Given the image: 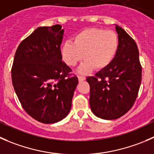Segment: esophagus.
I'll return each mask as SVG.
<instances>
[{
    "mask_svg": "<svg viewBox=\"0 0 154 154\" xmlns=\"http://www.w3.org/2000/svg\"><path fill=\"white\" fill-rule=\"evenodd\" d=\"M86 80V77H83V76H78V80L80 82L83 81V80Z\"/></svg>",
    "mask_w": 154,
    "mask_h": 154,
    "instance_id": "esophagus-1",
    "label": "esophagus"
}]
</instances>
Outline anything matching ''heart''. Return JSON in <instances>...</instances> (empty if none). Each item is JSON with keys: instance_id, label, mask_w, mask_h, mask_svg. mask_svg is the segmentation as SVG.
Wrapping results in <instances>:
<instances>
[{"instance_id": "heart-1", "label": "heart", "mask_w": 154, "mask_h": 154, "mask_svg": "<svg viewBox=\"0 0 154 154\" xmlns=\"http://www.w3.org/2000/svg\"><path fill=\"white\" fill-rule=\"evenodd\" d=\"M119 37L116 32L99 28H89L77 33L73 43L65 41L61 46L62 59L68 66L74 67L84 58L78 72L87 74L95 68L101 71L107 68L119 50Z\"/></svg>"}]
</instances>
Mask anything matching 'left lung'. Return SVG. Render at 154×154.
<instances>
[{
	"label": "left lung",
	"mask_w": 154,
	"mask_h": 154,
	"mask_svg": "<svg viewBox=\"0 0 154 154\" xmlns=\"http://www.w3.org/2000/svg\"><path fill=\"white\" fill-rule=\"evenodd\" d=\"M119 37L117 54L107 68L88 77L89 105L104 120H115L127 113L135 103L141 82L138 47L125 30L116 25Z\"/></svg>",
	"instance_id": "1"
}]
</instances>
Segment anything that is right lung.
Returning a JSON list of instances; mask_svg holds the SVG:
<instances>
[{"label":"right lung","mask_w":154,"mask_h":154,"mask_svg":"<svg viewBox=\"0 0 154 154\" xmlns=\"http://www.w3.org/2000/svg\"><path fill=\"white\" fill-rule=\"evenodd\" d=\"M63 34L60 25L37 28L20 43L12 67V82L23 109L47 124L67 117L78 84L62 60Z\"/></svg>","instance_id":"1"}]
</instances>
